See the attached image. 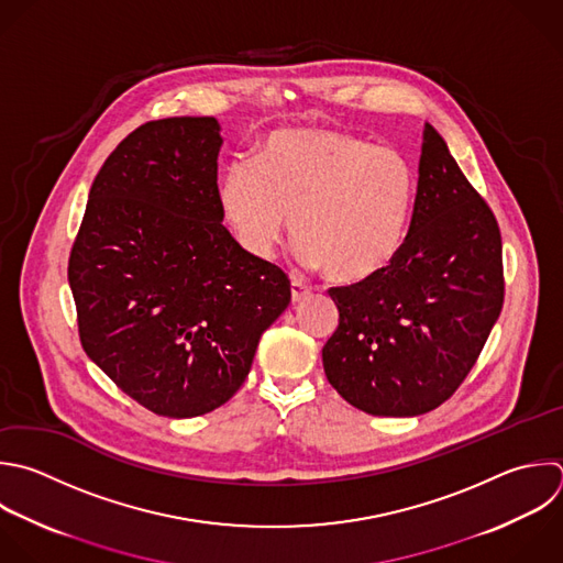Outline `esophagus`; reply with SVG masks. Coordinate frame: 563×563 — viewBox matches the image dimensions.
<instances>
[{"mask_svg":"<svg viewBox=\"0 0 563 563\" xmlns=\"http://www.w3.org/2000/svg\"><path fill=\"white\" fill-rule=\"evenodd\" d=\"M290 292H292V301L295 303H299L301 299H306L308 295H310V286H306L303 282H299V279H292V284H290Z\"/></svg>","mask_w":563,"mask_h":563,"instance_id":"obj_1","label":"esophagus"}]
</instances>
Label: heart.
<instances>
[{"label":"heart","instance_id":"b5f03b06","mask_svg":"<svg viewBox=\"0 0 563 563\" xmlns=\"http://www.w3.org/2000/svg\"><path fill=\"white\" fill-rule=\"evenodd\" d=\"M418 196V172L398 150L328 128L273 132L255 163H233L218 202L255 257L279 244L286 216L295 251L341 284L378 275L400 253Z\"/></svg>","mask_w":563,"mask_h":563}]
</instances>
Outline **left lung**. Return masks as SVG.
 <instances>
[{
	"instance_id": "left-lung-1",
	"label": "left lung",
	"mask_w": 563,
	"mask_h": 563,
	"mask_svg": "<svg viewBox=\"0 0 563 563\" xmlns=\"http://www.w3.org/2000/svg\"><path fill=\"white\" fill-rule=\"evenodd\" d=\"M330 385L372 416H420L475 365L504 303L497 220L427 123L407 240L378 275L328 290Z\"/></svg>"
}]
</instances>
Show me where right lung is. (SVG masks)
Returning <instances> with one entry per match:
<instances>
[{
	"label": "right lung",
	"mask_w": 563,
	"mask_h": 563,
	"mask_svg": "<svg viewBox=\"0 0 563 563\" xmlns=\"http://www.w3.org/2000/svg\"><path fill=\"white\" fill-rule=\"evenodd\" d=\"M220 147L213 117L134 130L97 174L68 262L86 354L167 418L224 405L290 303L286 273L222 224Z\"/></svg>",
	"instance_id": "1"
}]
</instances>
